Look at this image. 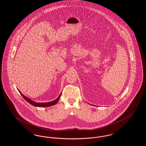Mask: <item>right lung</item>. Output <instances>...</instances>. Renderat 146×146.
<instances>
[{"label": "right lung", "mask_w": 146, "mask_h": 146, "mask_svg": "<svg viewBox=\"0 0 146 146\" xmlns=\"http://www.w3.org/2000/svg\"><path fill=\"white\" fill-rule=\"evenodd\" d=\"M19 92L21 94V96L23 97V98L26 101H27L28 103H29L30 104H31L32 105L34 106H35V107H50V106L55 105V104H56L58 102V101L60 98L61 97V94H60V95H59V96L58 97V98H57L55 100H54V101H53L49 102H46V103H37V102H35V101L31 100V99L28 98V97H26L25 96H24L20 91L19 90Z\"/></svg>", "instance_id": "right-lung-1"}]
</instances>
